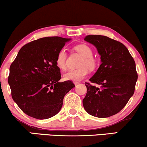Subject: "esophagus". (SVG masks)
I'll use <instances>...</instances> for the list:
<instances>
[{
	"mask_svg": "<svg viewBox=\"0 0 147 147\" xmlns=\"http://www.w3.org/2000/svg\"><path fill=\"white\" fill-rule=\"evenodd\" d=\"M74 83H75V85H77L78 84H79V82H74Z\"/></svg>",
	"mask_w": 147,
	"mask_h": 147,
	"instance_id": "34e87169",
	"label": "esophagus"
}]
</instances>
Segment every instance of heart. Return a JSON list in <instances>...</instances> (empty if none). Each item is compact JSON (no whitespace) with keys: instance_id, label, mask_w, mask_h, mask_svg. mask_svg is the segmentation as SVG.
I'll return each instance as SVG.
<instances>
[{"instance_id":"1","label":"heart","mask_w":147,"mask_h":147,"mask_svg":"<svg viewBox=\"0 0 147 147\" xmlns=\"http://www.w3.org/2000/svg\"><path fill=\"white\" fill-rule=\"evenodd\" d=\"M74 49L82 56L79 63V68L69 70L64 75V79L79 82L88 75L89 70H94L97 68L98 62L95 57L93 56V50L90 46L85 44L76 45ZM66 52L64 49H61L57 52L55 57V64L62 70L67 69L66 64Z\"/></svg>"}]
</instances>
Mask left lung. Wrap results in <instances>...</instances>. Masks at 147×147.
Returning a JSON list of instances; mask_svg holds the SVG:
<instances>
[{
    "label": "left lung",
    "mask_w": 147,
    "mask_h": 147,
    "mask_svg": "<svg viewBox=\"0 0 147 147\" xmlns=\"http://www.w3.org/2000/svg\"><path fill=\"white\" fill-rule=\"evenodd\" d=\"M84 40L94 45L101 62L83 100L85 110L92 116L106 118L118 113L133 96L138 74L134 60L121 42L102 35H87Z\"/></svg>",
    "instance_id": "obj_1"
}]
</instances>
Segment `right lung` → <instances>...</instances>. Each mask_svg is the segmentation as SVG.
<instances>
[{
	"mask_svg": "<svg viewBox=\"0 0 147 147\" xmlns=\"http://www.w3.org/2000/svg\"><path fill=\"white\" fill-rule=\"evenodd\" d=\"M70 38L48 36L24 45L9 68L8 83L14 102L24 113L46 119L59 113L63 99L75 86L59 82L60 70L55 57Z\"/></svg>",
	"mask_w": 147,
	"mask_h": 147,
	"instance_id": "1",
	"label": "right lung"
}]
</instances>
